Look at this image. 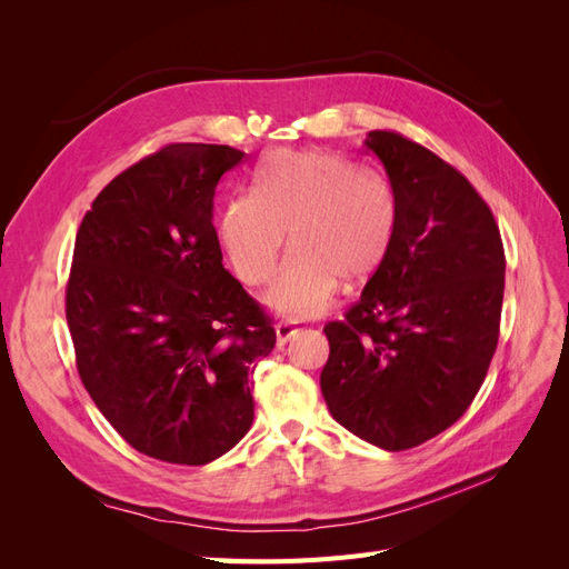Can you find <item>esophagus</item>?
<instances>
[{"mask_svg": "<svg viewBox=\"0 0 569 569\" xmlns=\"http://www.w3.org/2000/svg\"><path fill=\"white\" fill-rule=\"evenodd\" d=\"M299 330H301V325L297 320H280L278 325H274V335H278L280 343L289 341Z\"/></svg>", "mask_w": 569, "mask_h": 569, "instance_id": "esophagus-1", "label": "esophagus"}]
</instances>
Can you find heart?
Returning a JSON list of instances; mask_svg holds the SVG:
<instances>
[{
    "label": "heart",
    "instance_id": "heart-1",
    "mask_svg": "<svg viewBox=\"0 0 569 569\" xmlns=\"http://www.w3.org/2000/svg\"><path fill=\"white\" fill-rule=\"evenodd\" d=\"M289 239L266 301L284 316L313 318L347 278L363 280L385 261L396 232V197L387 178L330 151H274L218 218L220 244L237 278L263 284Z\"/></svg>",
    "mask_w": 569,
    "mask_h": 569
}]
</instances>
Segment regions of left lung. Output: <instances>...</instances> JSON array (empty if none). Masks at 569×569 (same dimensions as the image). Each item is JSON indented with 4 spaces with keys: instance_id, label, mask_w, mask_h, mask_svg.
Instances as JSON below:
<instances>
[{
    "instance_id": "left-lung-1",
    "label": "left lung",
    "mask_w": 569,
    "mask_h": 569,
    "mask_svg": "<svg viewBox=\"0 0 569 569\" xmlns=\"http://www.w3.org/2000/svg\"><path fill=\"white\" fill-rule=\"evenodd\" d=\"M396 197V232L343 320L325 325L320 389L332 418L385 451H406L470 408L498 343L506 253L487 201L408 137L372 130Z\"/></svg>"
}]
</instances>
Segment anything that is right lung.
I'll return each instance as SVG.
<instances>
[{
    "label": "right lung",
    "instance_id": "add662e5",
    "mask_svg": "<svg viewBox=\"0 0 569 569\" xmlns=\"http://www.w3.org/2000/svg\"><path fill=\"white\" fill-rule=\"evenodd\" d=\"M244 151L168 144L113 178L76 237L66 320L80 380L134 451L206 465L253 422L251 372L274 347L222 268L213 197Z\"/></svg>",
    "mask_w": 569,
    "mask_h": 569
}]
</instances>
